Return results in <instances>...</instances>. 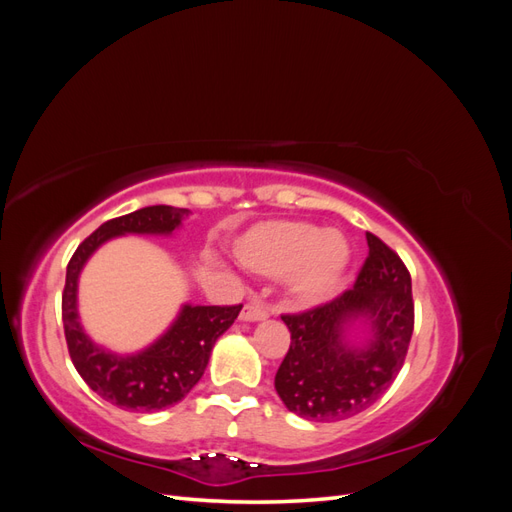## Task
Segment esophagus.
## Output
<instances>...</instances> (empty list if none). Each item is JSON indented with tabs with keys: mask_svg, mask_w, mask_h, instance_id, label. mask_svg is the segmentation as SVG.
Instances as JSON below:
<instances>
[{
	"mask_svg": "<svg viewBox=\"0 0 512 512\" xmlns=\"http://www.w3.org/2000/svg\"><path fill=\"white\" fill-rule=\"evenodd\" d=\"M243 322H260V320H267L269 318V309L260 303H245L241 309V316Z\"/></svg>",
	"mask_w": 512,
	"mask_h": 512,
	"instance_id": "1",
	"label": "esophagus"
}]
</instances>
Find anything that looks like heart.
<instances>
[{"mask_svg":"<svg viewBox=\"0 0 512 512\" xmlns=\"http://www.w3.org/2000/svg\"><path fill=\"white\" fill-rule=\"evenodd\" d=\"M235 254L243 267L284 275L288 292L305 305L333 297L350 265V245L339 230L299 220H269L239 237Z\"/></svg>","mask_w":512,"mask_h":512,"instance_id":"1","label":"heart"}]
</instances>
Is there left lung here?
<instances>
[{"mask_svg":"<svg viewBox=\"0 0 512 512\" xmlns=\"http://www.w3.org/2000/svg\"><path fill=\"white\" fill-rule=\"evenodd\" d=\"M367 245L350 290L307 312L282 316L290 348L275 374V391L307 421H344L367 410L404 367L414 331L410 271L371 232ZM359 319L370 327V339L354 347L345 331Z\"/></svg>","mask_w":512,"mask_h":512,"instance_id":"left-lung-1","label":"left lung"}]
</instances>
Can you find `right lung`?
Segmentation results:
<instances>
[{"mask_svg": "<svg viewBox=\"0 0 512 512\" xmlns=\"http://www.w3.org/2000/svg\"><path fill=\"white\" fill-rule=\"evenodd\" d=\"M188 209L153 205L104 222L76 247L68 262L61 294V318L70 359L94 393L113 406L134 412H158L175 406L203 378L213 344L239 316L243 305H183L170 329L136 354H115L91 342L79 322L76 288L87 258L121 235H170Z\"/></svg>", "mask_w": 512, "mask_h": 512, "instance_id": "add662e5", "label": "right lung"}]
</instances>
